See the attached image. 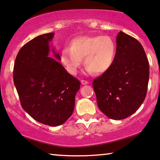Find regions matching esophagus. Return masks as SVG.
I'll return each mask as SVG.
<instances>
[{
    "instance_id": "34e87169",
    "label": "esophagus",
    "mask_w": 160,
    "mask_h": 160,
    "mask_svg": "<svg viewBox=\"0 0 160 160\" xmlns=\"http://www.w3.org/2000/svg\"><path fill=\"white\" fill-rule=\"evenodd\" d=\"M81 83H82V85H88V82L87 80H81Z\"/></svg>"
}]
</instances>
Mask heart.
<instances>
[{"mask_svg":"<svg viewBox=\"0 0 160 160\" xmlns=\"http://www.w3.org/2000/svg\"><path fill=\"white\" fill-rule=\"evenodd\" d=\"M117 56V45L107 35L80 36L69 42L61 51V61L71 75L78 73L84 58L88 74L100 75L109 70Z\"/></svg>","mask_w":160,"mask_h":160,"instance_id":"heart-1","label":"heart"}]
</instances>
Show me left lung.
I'll use <instances>...</instances> for the list:
<instances>
[{
	"label": "left lung",
	"mask_w": 160,
	"mask_h": 160,
	"mask_svg": "<svg viewBox=\"0 0 160 160\" xmlns=\"http://www.w3.org/2000/svg\"><path fill=\"white\" fill-rule=\"evenodd\" d=\"M117 56L111 69L93 82L99 109L112 120L136 112L147 96L149 66L143 46L125 32L117 35Z\"/></svg>",
	"instance_id": "obj_1"
}]
</instances>
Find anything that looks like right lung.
<instances>
[{
  "instance_id": "right-lung-1",
  "label": "right lung",
  "mask_w": 160,
  "mask_h": 160,
  "mask_svg": "<svg viewBox=\"0 0 160 160\" xmlns=\"http://www.w3.org/2000/svg\"><path fill=\"white\" fill-rule=\"evenodd\" d=\"M54 33L38 36L24 45L16 57L13 82L22 107L42 124L58 126L70 118L80 82L67 72L50 42Z\"/></svg>"
}]
</instances>
